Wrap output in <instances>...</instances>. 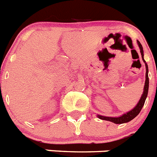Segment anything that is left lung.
I'll list each match as a JSON object with an SVG mask.
<instances>
[{
	"instance_id": "obj_1",
	"label": "left lung",
	"mask_w": 157,
	"mask_h": 157,
	"mask_svg": "<svg viewBox=\"0 0 157 157\" xmlns=\"http://www.w3.org/2000/svg\"><path fill=\"white\" fill-rule=\"evenodd\" d=\"M138 44L140 48V52L142 55L143 61L145 62V66H146V81H145V85H144V93H143L141 98H140V101L138 103V105L133 109L131 111L126 113L123 114L122 116L118 117H104L100 116V115H97L99 118L102 119V120H105V121H112L115 124H121L125 123V122H128V121H131L132 119H134L135 117L137 116L138 114L140 113L141 109H142L143 106L144 105L145 100H146L147 96V92H148V86H149V79H148V67L147 65L146 61L144 59V50H143L142 44L140 43V41H138Z\"/></svg>"
}]
</instances>
